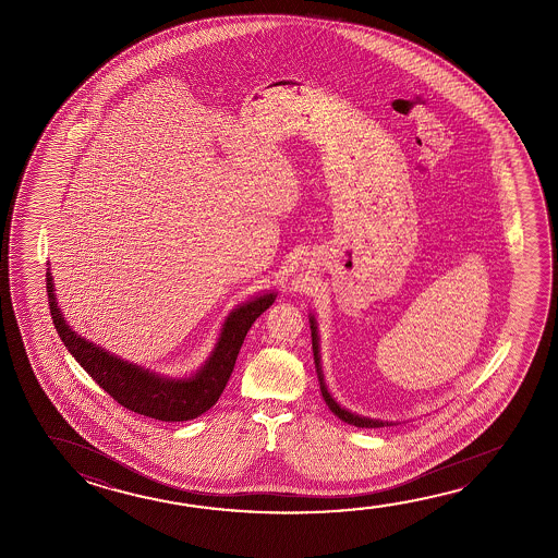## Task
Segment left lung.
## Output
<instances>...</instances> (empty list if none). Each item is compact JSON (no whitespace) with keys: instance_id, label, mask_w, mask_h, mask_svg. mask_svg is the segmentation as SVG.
<instances>
[{"instance_id":"1","label":"left lung","mask_w":558,"mask_h":558,"mask_svg":"<svg viewBox=\"0 0 558 558\" xmlns=\"http://www.w3.org/2000/svg\"><path fill=\"white\" fill-rule=\"evenodd\" d=\"M310 329H312V349L313 362H315V372H317V380H319V390H322L323 400L327 403V408L339 417V420L354 425V427H390V425H398V421L376 420V417H366V415H359L354 411L347 410L339 401L332 398L329 386L325 381V374H323L322 366V344H319V325L315 315L310 312Z\"/></svg>"}]
</instances>
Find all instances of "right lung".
I'll return each mask as SVG.
<instances>
[{
  "label": "right lung",
  "mask_w": 558,
  "mask_h": 558,
  "mask_svg": "<svg viewBox=\"0 0 558 558\" xmlns=\"http://www.w3.org/2000/svg\"><path fill=\"white\" fill-rule=\"evenodd\" d=\"M47 293L52 323L80 366L123 408L158 421L196 420L216 405L226 390L246 332L278 295L276 290H266L239 303L227 313L206 362L196 372L174 378L145 368L137 362L125 361L74 331L57 302L50 266L47 268Z\"/></svg>",
  "instance_id": "obj_1"
}]
</instances>
